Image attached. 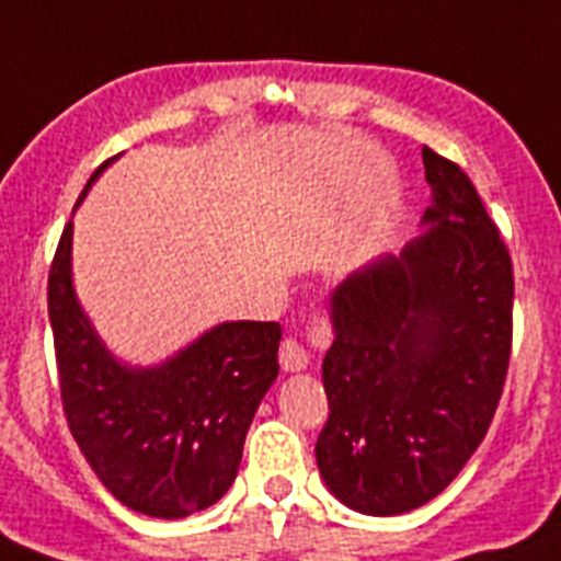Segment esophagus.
Masks as SVG:
<instances>
[{
  "label": "esophagus",
  "instance_id": "34e87169",
  "mask_svg": "<svg viewBox=\"0 0 561 561\" xmlns=\"http://www.w3.org/2000/svg\"><path fill=\"white\" fill-rule=\"evenodd\" d=\"M313 341L316 344H328L330 341V328L328 321L324 319H316L313 321ZM279 364L285 373H299V369L308 367V350H305V344H301L299 339H294V335H287V339H282L279 344Z\"/></svg>",
  "mask_w": 561,
  "mask_h": 561
}]
</instances>
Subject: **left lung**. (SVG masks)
Listing matches in <instances>:
<instances>
[{"label": "left lung", "instance_id": "obj_1", "mask_svg": "<svg viewBox=\"0 0 561 561\" xmlns=\"http://www.w3.org/2000/svg\"><path fill=\"white\" fill-rule=\"evenodd\" d=\"M432 222L333 294L316 460L341 503L396 516L435 500L483 443L514 339V265L462 165L423 146Z\"/></svg>", "mask_w": 561, "mask_h": 561}]
</instances>
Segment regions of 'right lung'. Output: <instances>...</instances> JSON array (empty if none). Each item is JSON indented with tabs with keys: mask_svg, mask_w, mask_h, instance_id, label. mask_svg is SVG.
I'll return each instance as SVG.
<instances>
[{
	"mask_svg": "<svg viewBox=\"0 0 561 561\" xmlns=\"http://www.w3.org/2000/svg\"><path fill=\"white\" fill-rule=\"evenodd\" d=\"M70 233L67 222L47 276L67 426L126 508L160 519L197 514L231 489L240 469L253 412L279 375V321H226L163 367H121L72 294Z\"/></svg>",
	"mask_w": 561,
	"mask_h": 561,
	"instance_id": "obj_1",
	"label": "right lung"
}]
</instances>
